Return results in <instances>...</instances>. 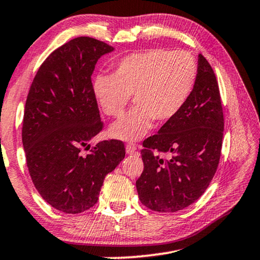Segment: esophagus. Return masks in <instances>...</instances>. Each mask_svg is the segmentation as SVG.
I'll return each mask as SVG.
<instances>
[{
  "label": "esophagus",
  "mask_w": 260,
  "mask_h": 260,
  "mask_svg": "<svg viewBox=\"0 0 260 260\" xmlns=\"http://www.w3.org/2000/svg\"><path fill=\"white\" fill-rule=\"evenodd\" d=\"M126 152H127V154H129V155L138 154L137 146H135L133 142H132V143H131V142L127 143V145H126Z\"/></svg>",
  "instance_id": "obj_1"
}]
</instances>
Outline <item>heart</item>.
Returning a JSON list of instances; mask_svg holds the SVG:
<instances>
[{"instance_id":"heart-1","label":"heart","mask_w":260,"mask_h":260,"mask_svg":"<svg viewBox=\"0 0 260 260\" xmlns=\"http://www.w3.org/2000/svg\"><path fill=\"white\" fill-rule=\"evenodd\" d=\"M198 64L187 52L156 47L129 54L114 66L112 75L93 81V92L102 110L119 118L129 96L135 106L111 127V134L123 140L146 135L152 121L166 123L186 104L194 89Z\"/></svg>"}]
</instances>
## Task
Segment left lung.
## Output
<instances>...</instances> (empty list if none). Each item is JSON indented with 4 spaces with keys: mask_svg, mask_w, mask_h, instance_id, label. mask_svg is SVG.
I'll list each match as a JSON object with an SVG mask.
<instances>
[{
    "mask_svg": "<svg viewBox=\"0 0 260 260\" xmlns=\"http://www.w3.org/2000/svg\"><path fill=\"white\" fill-rule=\"evenodd\" d=\"M223 127L215 74L199 54L197 82L186 104L142 143L145 169L137 180L142 205L174 213L199 199L219 166Z\"/></svg>",
    "mask_w": 260,
    "mask_h": 260,
    "instance_id": "1",
    "label": "left lung"
}]
</instances>
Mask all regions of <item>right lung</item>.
I'll use <instances>...</instances> for the list:
<instances>
[{
	"label": "right lung",
	"mask_w": 260,
	"mask_h": 260,
	"mask_svg": "<svg viewBox=\"0 0 260 260\" xmlns=\"http://www.w3.org/2000/svg\"><path fill=\"white\" fill-rule=\"evenodd\" d=\"M113 49L90 37L68 41L47 56L28 90L22 129L28 172L43 199L60 212L91 208L105 176L125 157L119 140L82 154L103 129L91 75L98 59Z\"/></svg>",
	"instance_id": "right-lung-1"
}]
</instances>
